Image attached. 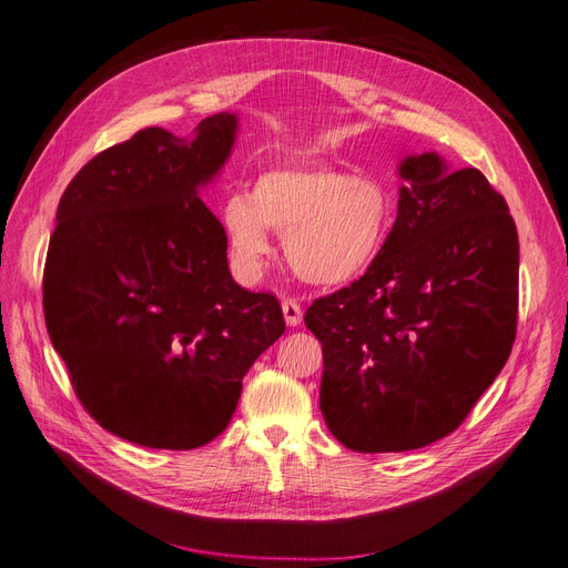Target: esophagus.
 <instances>
[{"label":"esophagus","instance_id":"34e87169","mask_svg":"<svg viewBox=\"0 0 568 568\" xmlns=\"http://www.w3.org/2000/svg\"><path fill=\"white\" fill-rule=\"evenodd\" d=\"M283 315H285V323L290 327H297L302 323V306L297 300H283Z\"/></svg>","mask_w":568,"mask_h":568}]
</instances>
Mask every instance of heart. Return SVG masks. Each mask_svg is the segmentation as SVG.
I'll list each match as a JSON object with an SVG mask.
<instances>
[{"mask_svg":"<svg viewBox=\"0 0 568 568\" xmlns=\"http://www.w3.org/2000/svg\"><path fill=\"white\" fill-rule=\"evenodd\" d=\"M220 220L243 274L262 266L274 230L285 232L294 274L315 285H341L362 276L383 253L397 200L381 181L336 166H276L262 171L251 194H227Z\"/></svg>","mask_w":568,"mask_h":568,"instance_id":"heart-1","label":"heart"}]
</instances>
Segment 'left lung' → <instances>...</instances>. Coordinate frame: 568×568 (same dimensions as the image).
Masks as SVG:
<instances>
[{
    "label": "left lung",
    "instance_id": "left-lung-1",
    "mask_svg": "<svg viewBox=\"0 0 568 568\" xmlns=\"http://www.w3.org/2000/svg\"><path fill=\"white\" fill-rule=\"evenodd\" d=\"M408 187L364 276L317 297L320 410L355 453H404L453 434L504 368L517 332L520 243L478 169L434 153L402 164Z\"/></svg>",
    "mask_w": 568,
    "mask_h": 568
}]
</instances>
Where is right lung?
Returning <instances> with one entry per match:
<instances>
[{
    "instance_id": "add662e5",
    "label": "right lung",
    "mask_w": 568,
    "mask_h": 568,
    "mask_svg": "<svg viewBox=\"0 0 568 568\" xmlns=\"http://www.w3.org/2000/svg\"><path fill=\"white\" fill-rule=\"evenodd\" d=\"M236 118L192 141L162 128L94 155L67 185L43 266V315L97 425L192 450L230 425L241 381L285 332L274 292L234 283L227 234L196 196L225 164Z\"/></svg>"
}]
</instances>
